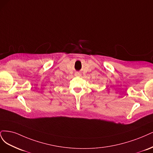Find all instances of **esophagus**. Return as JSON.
Segmentation results:
<instances>
[{
	"label": "esophagus",
	"mask_w": 153,
	"mask_h": 153,
	"mask_svg": "<svg viewBox=\"0 0 153 153\" xmlns=\"http://www.w3.org/2000/svg\"><path fill=\"white\" fill-rule=\"evenodd\" d=\"M75 76H76V77H80V76H81V74L79 73V72H76L75 73Z\"/></svg>",
	"instance_id": "1"
}]
</instances>
